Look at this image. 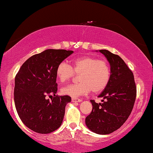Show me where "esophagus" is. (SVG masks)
Instances as JSON below:
<instances>
[{
	"instance_id": "34e87169",
	"label": "esophagus",
	"mask_w": 153,
	"mask_h": 153,
	"mask_svg": "<svg viewBox=\"0 0 153 153\" xmlns=\"http://www.w3.org/2000/svg\"><path fill=\"white\" fill-rule=\"evenodd\" d=\"M72 102H80L82 101V99H80V98H72Z\"/></svg>"
}]
</instances>
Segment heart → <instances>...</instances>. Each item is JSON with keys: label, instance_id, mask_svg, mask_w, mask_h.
Wrapping results in <instances>:
<instances>
[{"label": "heart", "instance_id": "b5f03b06", "mask_svg": "<svg viewBox=\"0 0 153 153\" xmlns=\"http://www.w3.org/2000/svg\"><path fill=\"white\" fill-rule=\"evenodd\" d=\"M76 74H79L78 84H70L61 89L62 94L73 98L86 94L92 91H102L107 86L111 76L108 63L103 59L92 56H83L71 61V66L65 62L58 65L56 74L62 83L70 80Z\"/></svg>", "mask_w": 153, "mask_h": 153}]
</instances>
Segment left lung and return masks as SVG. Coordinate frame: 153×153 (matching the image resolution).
Returning a JSON list of instances; mask_svg holds the SVG:
<instances>
[{
  "mask_svg": "<svg viewBox=\"0 0 153 153\" xmlns=\"http://www.w3.org/2000/svg\"><path fill=\"white\" fill-rule=\"evenodd\" d=\"M111 67L107 86L98 97L102 103L90 102L92 110L85 122L90 130L98 134H108L117 130L128 120L136 97V86L132 71L120 56L107 50H99Z\"/></svg>",
  "mask_w": 153,
  "mask_h": 153,
  "instance_id": "1",
  "label": "left lung"
}]
</instances>
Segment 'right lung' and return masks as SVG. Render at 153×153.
<instances>
[{
	"label": "right lung",
	"instance_id": "add662e5",
	"mask_svg": "<svg viewBox=\"0 0 153 153\" xmlns=\"http://www.w3.org/2000/svg\"><path fill=\"white\" fill-rule=\"evenodd\" d=\"M74 51L47 49L31 56L20 67L15 78L14 101L18 115L28 128L49 134L61 126L69 96L56 95V69ZM53 94L51 100L46 95Z\"/></svg>",
	"mask_w": 153,
	"mask_h": 153
}]
</instances>
